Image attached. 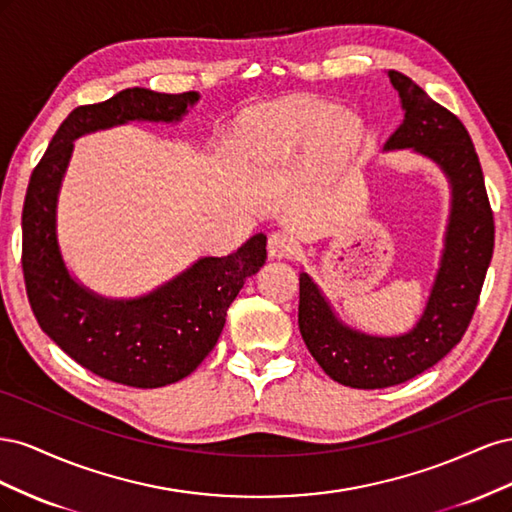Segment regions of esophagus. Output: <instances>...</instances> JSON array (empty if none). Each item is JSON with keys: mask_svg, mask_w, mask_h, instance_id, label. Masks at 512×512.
Returning <instances> with one entry per match:
<instances>
[{"mask_svg": "<svg viewBox=\"0 0 512 512\" xmlns=\"http://www.w3.org/2000/svg\"><path fill=\"white\" fill-rule=\"evenodd\" d=\"M267 250H269V256L273 258H292L299 252V245L290 235H286V232L275 230L269 235Z\"/></svg>", "mask_w": 512, "mask_h": 512, "instance_id": "esophagus-1", "label": "esophagus"}]
</instances>
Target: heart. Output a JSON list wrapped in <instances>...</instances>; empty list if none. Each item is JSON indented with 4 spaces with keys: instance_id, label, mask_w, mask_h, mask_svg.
Segmentation results:
<instances>
[{
    "instance_id": "obj_1",
    "label": "heart",
    "mask_w": 512,
    "mask_h": 512,
    "mask_svg": "<svg viewBox=\"0 0 512 512\" xmlns=\"http://www.w3.org/2000/svg\"><path fill=\"white\" fill-rule=\"evenodd\" d=\"M256 128L284 143H299L318 135L320 149L329 160L350 156L361 136L359 121L348 113H337L335 106L314 98L292 100L275 106L265 117L256 119Z\"/></svg>"
}]
</instances>
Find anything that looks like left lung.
Here are the masks:
<instances>
[{
  "mask_svg": "<svg viewBox=\"0 0 512 512\" xmlns=\"http://www.w3.org/2000/svg\"><path fill=\"white\" fill-rule=\"evenodd\" d=\"M406 119L386 149L414 147L436 160L453 185L442 267L425 314L401 337H369L339 324L307 273L299 277V329L324 374L352 389H384L436 365L468 331L493 256L495 224L483 168L466 126L406 74L389 70Z\"/></svg>",
  "mask_w": 512,
  "mask_h": 512,
  "instance_id": "obj_1",
  "label": "left lung"
}]
</instances>
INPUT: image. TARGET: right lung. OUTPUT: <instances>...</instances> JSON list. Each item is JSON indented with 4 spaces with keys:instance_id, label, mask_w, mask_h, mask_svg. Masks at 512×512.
I'll return each mask as SVG.
<instances>
[{
    "instance_id": "obj_1",
    "label": "right lung",
    "mask_w": 512,
    "mask_h": 512,
    "mask_svg": "<svg viewBox=\"0 0 512 512\" xmlns=\"http://www.w3.org/2000/svg\"><path fill=\"white\" fill-rule=\"evenodd\" d=\"M198 94H158L132 87L76 106L36 164L23 205L21 265L40 329L91 374L136 389L177 382L205 361L245 280L267 258V237L254 235L235 254L200 258L160 290L136 301H106L68 275L55 237V203L72 141L132 119L177 121Z\"/></svg>"
}]
</instances>
